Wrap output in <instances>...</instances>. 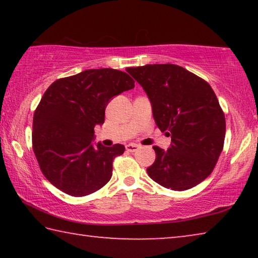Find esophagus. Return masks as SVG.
<instances>
[{"label":"esophagus","instance_id":"1","mask_svg":"<svg viewBox=\"0 0 258 258\" xmlns=\"http://www.w3.org/2000/svg\"><path fill=\"white\" fill-rule=\"evenodd\" d=\"M126 150L130 151V152H135L137 150H139L140 146L139 145H135V143H128V145L125 146Z\"/></svg>","mask_w":258,"mask_h":258}]
</instances>
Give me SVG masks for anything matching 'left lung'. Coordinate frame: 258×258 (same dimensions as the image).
<instances>
[{
	"label": "left lung",
	"instance_id": "1",
	"mask_svg": "<svg viewBox=\"0 0 258 258\" xmlns=\"http://www.w3.org/2000/svg\"><path fill=\"white\" fill-rule=\"evenodd\" d=\"M143 87L161 132L171 137L167 150L154 147L148 175L174 191L191 189L209 176L224 145L225 117L207 82L183 67L155 63L128 68Z\"/></svg>",
	"mask_w": 258,
	"mask_h": 258
}]
</instances>
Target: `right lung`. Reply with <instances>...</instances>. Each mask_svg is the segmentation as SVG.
I'll list each match as a JSON object with an SVG mask.
<instances>
[{
	"mask_svg": "<svg viewBox=\"0 0 258 258\" xmlns=\"http://www.w3.org/2000/svg\"><path fill=\"white\" fill-rule=\"evenodd\" d=\"M133 87L125 72L101 68L60 78L45 91L34 113L33 149L42 173L56 189L84 197L109 182L112 160L125 147L93 143L94 127L104 123L109 101Z\"/></svg>",
	"mask_w": 258,
	"mask_h": 258,
	"instance_id": "1",
	"label": "right lung"
}]
</instances>
